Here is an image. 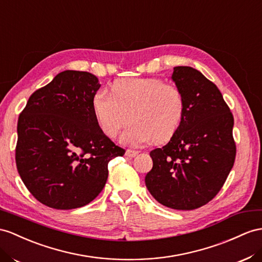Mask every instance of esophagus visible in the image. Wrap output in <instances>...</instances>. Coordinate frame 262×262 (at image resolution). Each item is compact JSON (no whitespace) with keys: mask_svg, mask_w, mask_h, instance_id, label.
I'll use <instances>...</instances> for the list:
<instances>
[{"mask_svg":"<svg viewBox=\"0 0 262 262\" xmlns=\"http://www.w3.org/2000/svg\"><path fill=\"white\" fill-rule=\"evenodd\" d=\"M125 155H126L127 157H129V158H133V157H135V156H137V155H138V151H137V150H132V149H127V150H126V152H125Z\"/></svg>","mask_w":262,"mask_h":262,"instance_id":"1","label":"esophagus"}]
</instances>
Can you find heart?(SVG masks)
Here are the masks:
<instances>
[{"instance_id": "1", "label": "heart", "mask_w": 262, "mask_h": 262, "mask_svg": "<svg viewBox=\"0 0 262 262\" xmlns=\"http://www.w3.org/2000/svg\"><path fill=\"white\" fill-rule=\"evenodd\" d=\"M92 104L99 128L110 138L117 136L129 114L132 123L120 136V142L129 146L170 139L185 112V98L179 87L156 77L118 79L114 82L112 93H95Z\"/></svg>"}]
</instances>
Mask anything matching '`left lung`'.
Listing matches in <instances>:
<instances>
[{"mask_svg": "<svg viewBox=\"0 0 262 262\" xmlns=\"http://www.w3.org/2000/svg\"><path fill=\"white\" fill-rule=\"evenodd\" d=\"M185 112L168 144L150 151L152 168L145 184L159 204L192 210L217 195L236 157L233 117L218 87L189 66L173 67Z\"/></svg>", "mask_w": 262, "mask_h": 262, "instance_id": "1", "label": "left lung"}]
</instances>
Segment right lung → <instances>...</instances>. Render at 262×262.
Masks as SVG:
<instances>
[{
	"instance_id": "1",
	"label": "right lung",
	"mask_w": 262,
	"mask_h": 262,
	"mask_svg": "<svg viewBox=\"0 0 262 262\" xmlns=\"http://www.w3.org/2000/svg\"><path fill=\"white\" fill-rule=\"evenodd\" d=\"M98 78L64 71L31 95L17 122L16 167L26 188L54 209H74L95 199L108 163L123 156L99 128L93 112Z\"/></svg>"
}]
</instances>
